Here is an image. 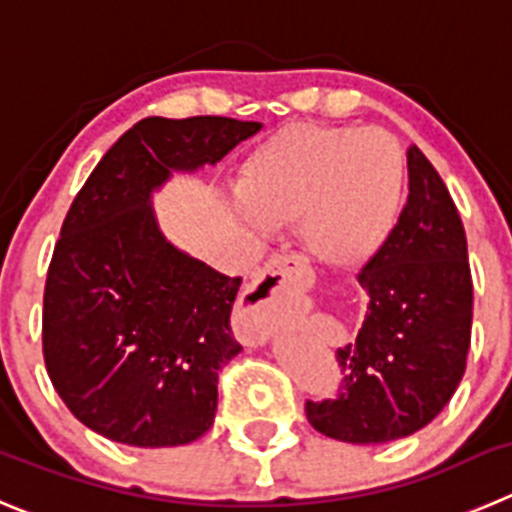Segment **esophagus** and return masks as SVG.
Returning a JSON list of instances; mask_svg holds the SVG:
<instances>
[{
  "mask_svg": "<svg viewBox=\"0 0 512 512\" xmlns=\"http://www.w3.org/2000/svg\"><path fill=\"white\" fill-rule=\"evenodd\" d=\"M310 270L298 257H280L257 275L237 310L234 331L247 346H260L280 326L285 310V285L290 278L305 280Z\"/></svg>",
  "mask_w": 512,
  "mask_h": 512,
  "instance_id": "esophagus-1",
  "label": "esophagus"
}]
</instances>
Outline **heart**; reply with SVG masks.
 Segmentation results:
<instances>
[{"mask_svg":"<svg viewBox=\"0 0 512 512\" xmlns=\"http://www.w3.org/2000/svg\"><path fill=\"white\" fill-rule=\"evenodd\" d=\"M401 184V148L381 128L298 123L245 161L237 191L265 227H300L321 262L356 265L394 227Z\"/></svg>","mask_w":512,"mask_h":512,"instance_id":"b5f03b06","label":"heart"}]
</instances>
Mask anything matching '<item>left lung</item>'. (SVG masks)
<instances>
[{"label": "left lung", "instance_id": "left-lung-1", "mask_svg": "<svg viewBox=\"0 0 512 512\" xmlns=\"http://www.w3.org/2000/svg\"><path fill=\"white\" fill-rule=\"evenodd\" d=\"M409 199L399 222L358 272L364 323L338 348L333 399H308L305 417L321 434L379 444L427 427L452 399L467 366L472 275L460 212L427 156L407 151Z\"/></svg>", "mask_w": 512, "mask_h": 512}]
</instances>
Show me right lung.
<instances>
[{
    "mask_svg": "<svg viewBox=\"0 0 512 512\" xmlns=\"http://www.w3.org/2000/svg\"><path fill=\"white\" fill-rule=\"evenodd\" d=\"M257 121L143 118L108 151L62 222L42 298V356L78 422L133 447L202 437L219 371L242 346L229 315L242 278L164 240L148 197L174 169L217 164Z\"/></svg>",
    "mask_w": 512,
    "mask_h": 512,
    "instance_id": "obj_1",
    "label": "right lung"
}]
</instances>
